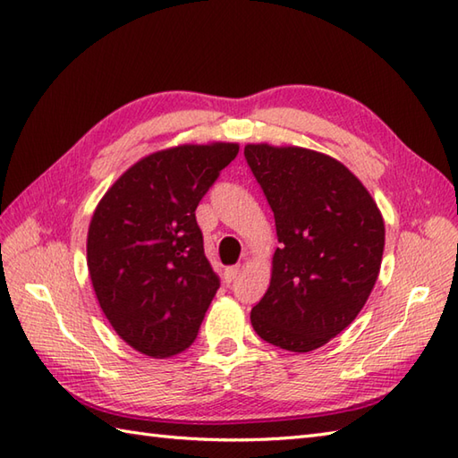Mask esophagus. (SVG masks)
Instances as JSON below:
<instances>
[{"label":"esophagus","mask_w":458,"mask_h":458,"mask_svg":"<svg viewBox=\"0 0 458 458\" xmlns=\"http://www.w3.org/2000/svg\"><path fill=\"white\" fill-rule=\"evenodd\" d=\"M239 272H241L239 267H229V268H225V272H223V280H225V284H231L239 276Z\"/></svg>","instance_id":"obj_1"}]
</instances>
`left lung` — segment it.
I'll list each match as a JSON object with an SVG mask.
<instances>
[{"mask_svg": "<svg viewBox=\"0 0 458 458\" xmlns=\"http://www.w3.org/2000/svg\"><path fill=\"white\" fill-rule=\"evenodd\" d=\"M245 158L280 242L252 329L284 351H315L349 327L378 280L382 213L362 182L323 152L249 143Z\"/></svg>", "mask_w": 458, "mask_h": 458, "instance_id": "1", "label": "left lung"}]
</instances>
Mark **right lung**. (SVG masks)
<instances>
[{
    "label": "right lung",
    "mask_w": 458,
    "mask_h": 458,
    "mask_svg": "<svg viewBox=\"0 0 458 458\" xmlns=\"http://www.w3.org/2000/svg\"><path fill=\"white\" fill-rule=\"evenodd\" d=\"M239 143L178 145L137 160L96 206L88 272L101 311L129 347L168 359L196 341L219 290L196 208Z\"/></svg>",
    "instance_id": "right-lung-1"
}]
</instances>
